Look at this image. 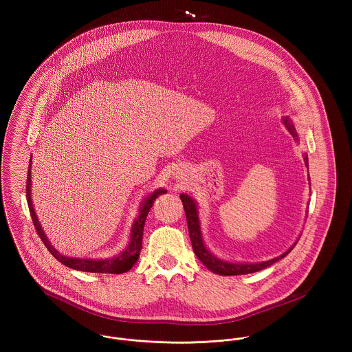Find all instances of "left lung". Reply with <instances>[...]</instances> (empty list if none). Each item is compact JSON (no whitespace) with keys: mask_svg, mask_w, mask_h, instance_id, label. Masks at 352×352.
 I'll return each instance as SVG.
<instances>
[{"mask_svg":"<svg viewBox=\"0 0 352 352\" xmlns=\"http://www.w3.org/2000/svg\"><path fill=\"white\" fill-rule=\"evenodd\" d=\"M286 129L290 131V134L294 137L296 141H298V135L296 131V127L293 124V122L286 116L282 119ZM303 161L305 165L309 166V161H307V155H303ZM180 199L183 201V207L186 211V217H187V223H188V232H190V239H191V244H192V250L195 252V254L198 256V258L201 263L214 274L218 275H244V274H252V272H257L260 270H264L267 267H270L271 264L276 263L278 260L283 258L285 256H287L290 252L293 251V248L297 245V243L294 245H292L287 251L282 253L280 256L267 260V261H261V263H230V261H225L218 258L217 256H214L211 252L208 251L203 243V237H201V222H199V214H198V207L195 201L186 195L182 194Z\"/></svg>","mask_w":352,"mask_h":352,"instance_id":"8db88e82","label":"left lung"}]
</instances>
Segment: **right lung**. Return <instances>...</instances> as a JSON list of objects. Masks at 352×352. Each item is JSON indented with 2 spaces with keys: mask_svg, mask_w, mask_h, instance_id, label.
<instances>
[{
  "mask_svg": "<svg viewBox=\"0 0 352 352\" xmlns=\"http://www.w3.org/2000/svg\"><path fill=\"white\" fill-rule=\"evenodd\" d=\"M27 201H28V207H30V212H31V218L34 221V226L41 237V240L43 241V244L46 245V248L50 251L51 254L60 261L63 265L77 270V271H84V272H99V274H123L127 272L138 260L140 257V252L142 250V237H144V226H145V221L146 217L151 211L153 201H155L157 197L162 195L166 192V190L164 188H158L154 192H151V195L144 201L141 208H140V214L137 217V219L133 223L131 228V234H130V243L126 247V250L120 252L118 256L115 257H109V258H78V257H67L65 254H60L56 251L52 245H51L49 239L46 237L38 217L35 214V208L32 206L31 201V158H30V165H28V175H27Z\"/></svg>",
  "mask_w": 352,
  "mask_h": 352,
  "instance_id": "1",
  "label": "right lung"
}]
</instances>
